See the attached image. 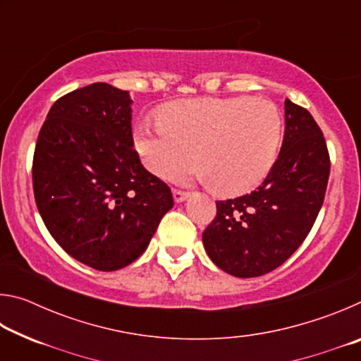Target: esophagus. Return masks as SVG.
Segmentation results:
<instances>
[{
    "instance_id": "obj_1",
    "label": "esophagus",
    "mask_w": 361,
    "mask_h": 361,
    "mask_svg": "<svg viewBox=\"0 0 361 361\" xmlns=\"http://www.w3.org/2000/svg\"><path fill=\"white\" fill-rule=\"evenodd\" d=\"M188 197H189V192L181 191V189H173L175 202H183V200H186Z\"/></svg>"
}]
</instances>
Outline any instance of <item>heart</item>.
Returning a JSON list of instances; mask_svg holds the SVG:
<instances>
[{
  "mask_svg": "<svg viewBox=\"0 0 361 361\" xmlns=\"http://www.w3.org/2000/svg\"><path fill=\"white\" fill-rule=\"evenodd\" d=\"M283 118L264 99H194L164 109L161 124H143L135 146L145 166L164 180L199 178L221 195H240L264 181L277 161Z\"/></svg>",
  "mask_w": 361,
  "mask_h": 361,
  "instance_id": "1",
  "label": "heart"
}]
</instances>
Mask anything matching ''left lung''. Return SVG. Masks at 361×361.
Returning <instances> with one entry per match:
<instances>
[{"label":"left lung","mask_w":361,"mask_h":361,"mask_svg":"<svg viewBox=\"0 0 361 361\" xmlns=\"http://www.w3.org/2000/svg\"><path fill=\"white\" fill-rule=\"evenodd\" d=\"M329 154L312 114L285 100V135L271 173L250 194L218 200L202 234L210 259L234 277H259L296 252L325 199Z\"/></svg>","instance_id":"1"}]
</instances>
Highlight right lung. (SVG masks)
I'll return each mask as SVG.
<instances>
[{"label":"right lung","instance_id":"obj_1","mask_svg":"<svg viewBox=\"0 0 361 361\" xmlns=\"http://www.w3.org/2000/svg\"><path fill=\"white\" fill-rule=\"evenodd\" d=\"M132 99L106 82L54 103L33 156V191L47 231L97 271H118L149 245L173 207L170 188L133 149Z\"/></svg>","mask_w":361,"mask_h":361}]
</instances>
